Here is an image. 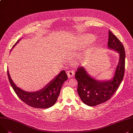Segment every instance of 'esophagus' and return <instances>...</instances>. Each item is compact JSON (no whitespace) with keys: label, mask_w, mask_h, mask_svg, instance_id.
Masks as SVG:
<instances>
[{"label":"esophagus","mask_w":133,"mask_h":133,"mask_svg":"<svg viewBox=\"0 0 133 133\" xmlns=\"http://www.w3.org/2000/svg\"><path fill=\"white\" fill-rule=\"evenodd\" d=\"M66 74L68 75V78H70L71 77H74V76L75 75V71H74V70L68 71H66Z\"/></svg>","instance_id":"34e87169"}]
</instances>
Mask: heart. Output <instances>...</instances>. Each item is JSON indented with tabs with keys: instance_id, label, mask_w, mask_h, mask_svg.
I'll return each instance as SVG.
<instances>
[{
	"instance_id": "1",
	"label": "heart",
	"mask_w": 133,
	"mask_h": 133,
	"mask_svg": "<svg viewBox=\"0 0 133 133\" xmlns=\"http://www.w3.org/2000/svg\"><path fill=\"white\" fill-rule=\"evenodd\" d=\"M95 40L93 35L85 34L79 36L75 43V46L77 48L86 47L92 44Z\"/></svg>"
}]
</instances>
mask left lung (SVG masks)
Here are the masks:
<instances>
[{
  "label": "left lung",
  "instance_id": "left-lung-1",
  "mask_svg": "<svg viewBox=\"0 0 133 133\" xmlns=\"http://www.w3.org/2000/svg\"><path fill=\"white\" fill-rule=\"evenodd\" d=\"M108 46L119 54V60L114 78L108 80H98L90 76L85 68L78 67L75 78L78 81L77 91L84 103L93 107L103 103L114 94L123 79L125 65V51L118 38L109 30Z\"/></svg>",
  "mask_w": 133,
  "mask_h": 133
}]
</instances>
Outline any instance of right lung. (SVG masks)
<instances>
[{
  "instance_id": "right-lung-1",
  "label": "right lung",
  "mask_w": 133,
  "mask_h": 133,
  "mask_svg": "<svg viewBox=\"0 0 133 133\" xmlns=\"http://www.w3.org/2000/svg\"><path fill=\"white\" fill-rule=\"evenodd\" d=\"M19 40L15 44L12 48ZM7 75L9 83L18 97L27 105L37 109H46L52 107L56 103L62 86L68 79L65 71L62 70L43 89L35 92H29L15 85L10 76L8 70Z\"/></svg>"
}]
</instances>
